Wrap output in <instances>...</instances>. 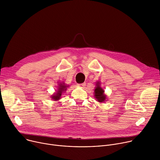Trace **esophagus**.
<instances>
[{"label": "esophagus", "instance_id": "esophagus-1", "mask_svg": "<svg viewBox=\"0 0 160 160\" xmlns=\"http://www.w3.org/2000/svg\"><path fill=\"white\" fill-rule=\"evenodd\" d=\"M77 86L79 87V88H84V87L85 86V83H78V84H77Z\"/></svg>", "mask_w": 160, "mask_h": 160}]
</instances>
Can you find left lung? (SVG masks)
<instances>
[{
	"label": "left lung",
	"mask_w": 160,
	"mask_h": 160,
	"mask_svg": "<svg viewBox=\"0 0 160 160\" xmlns=\"http://www.w3.org/2000/svg\"><path fill=\"white\" fill-rule=\"evenodd\" d=\"M96 88L94 89V97L98 102H104L106 101L107 96L104 93V90L100 87V83L99 82L96 83Z\"/></svg>",
	"instance_id": "1"
}]
</instances>
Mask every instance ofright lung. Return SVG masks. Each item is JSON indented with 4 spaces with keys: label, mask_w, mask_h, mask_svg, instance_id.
<instances>
[{
    "label": "right lung",
    "mask_w": 160,
    "mask_h": 160,
    "mask_svg": "<svg viewBox=\"0 0 160 160\" xmlns=\"http://www.w3.org/2000/svg\"><path fill=\"white\" fill-rule=\"evenodd\" d=\"M68 87V85H65L64 83L59 84V88H58L57 92L55 94H54L53 96H52V99L54 101H57V100L60 99V98L62 96V93L64 91H66Z\"/></svg>",
    "instance_id": "right-lung-1"
}]
</instances>
